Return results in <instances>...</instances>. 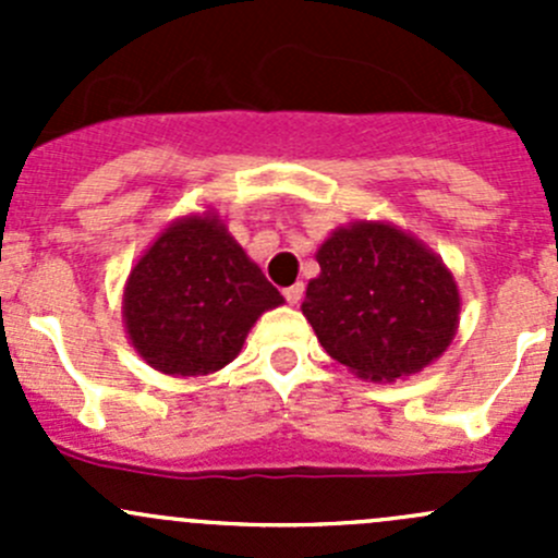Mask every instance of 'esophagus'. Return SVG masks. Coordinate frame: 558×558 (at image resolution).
Masks as SVG:
<instances>
[{
    "instance_id": "obj_1",
    "label": "esophagus",
    "mask_w": 558,
    "mask_h": 558,
    "mask_svg": "<svg viewBox=\"0 0 558 558\" xmlns=\"http://www.w3.org/2000/svg\"><path fill=\"white\" fill-rule=\"evenodd\" d=\"M283 296H286V302H289V305H300L302 296H305V286H302V283L289 286V289L283 291Z\"/></svg>"
}]
</instances>
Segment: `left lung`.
I'll return each mask as SVG.
<instances>
[{
    "mask_svg": "<svg viewBox=\"0 0 558 558\" xmlns=\"http://www.w3.org/2000/svg\"><path fill=\"white\" fill-rule=\"evenodd\" d=\"M302 315L324 351L356 378L393 384L448 351L459 329L453 272L391 221L337 227L315 251Z\"/></svg>",
    "mask_w": 558,
    "mask_h": 558,
    "instance_id": "obj_1",
    "label": "left lung"
}]
</instances>
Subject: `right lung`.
I'll list each match as a JSON object with an SVG mask.
<instances>
[{"label":"right lung","instance_id":"right-lung-1","mask_svg":"<svg viewBox=\"0 0 558 558\" xmlns=\"http://www.w3.org/2000/svg\"><path fill=\"white\" fill-rule=\"evenodd\" d=\"M280 291L216 210L174 218L129 272L123 329L148 367L199 378L227 367Z\"/></svg>","mask_w":558,"mask_h":558}]
</instances>
